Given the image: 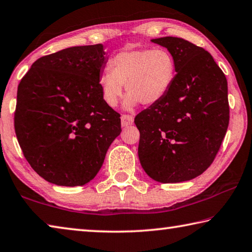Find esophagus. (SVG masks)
I'll list each match as a JSON object with an SVG mask.
<instances>
[{"instance_id":"1","label":"esophagus","mask_w":252,"mask_h":252,"mask_svg":"<svg viewBox=\"0 0 252 252\" xmlns=\"http://www.w3.org/2000/svg\"><path fill=\"white\" fill-rule=\"evenodd\" d=\"M121 119H122V126L123 127H127V126H129L134 123V117L131 116V115L124 114V115H122Z\"/></svg>"}]
</instances>
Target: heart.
<instances>
[{
    "label": "heart",
    "mask_w": 252,
    "mask_h": 252,
    "mask_svg": "<svg viewBox=\"0 0 252 252\" xmlns=\"http://www.w3.org/2000/svg\"><path fill=\"white\" fill-rule=\"evenodd\" d=\"M110 70L98 78L101 97L110 107H116L124 93L125 108L135 107L139 101L153 105L170 90L176 77V63L165 48L129 47L115 54L109 62Z\"/></svg>",
    "instance_id": "heart-1"
}]
</instances>
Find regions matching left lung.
Masks as SVG:
<instances>
[{
	"label": "left lung",
	"mask_w": 252,
	"mask_h": 252,
	"mask_svg": "<svg viewBox=\"0 0 252 252\" xmlns=\"http://www.w3.org/2000/svg\"><path fill=\"white\" fill-rule=\"evenodd\" d=\"M152 42L171 53L177 74L167 94L135 117L139 161L156 182H187L213 164L227 133V78L210 53L186 39Z\"/></svg>",
	"instance_id": "left-lung-1"
}]
</instances>
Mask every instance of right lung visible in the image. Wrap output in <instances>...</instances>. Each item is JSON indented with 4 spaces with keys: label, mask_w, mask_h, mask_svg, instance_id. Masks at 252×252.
<instances>
[{
    "label": "right lung",
    "mask_w": 252,
    "mask_h": 252,
    "mask_svg": "<svg viewBox=\"0 0 252 252\" xmlns=\"http://www.w3.org/2000/svg\"><path fill=\"white\" fill-rule=\"evenodd\" d=\"M106 63L101 44L73 46L35 61L21 79L15 134L26 160L48 183L91 182L121 134V115L98 85Z\"/></svg>",
    "instance_id": "right-lung-1"
}]
</instances>
